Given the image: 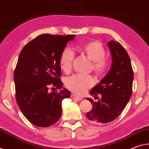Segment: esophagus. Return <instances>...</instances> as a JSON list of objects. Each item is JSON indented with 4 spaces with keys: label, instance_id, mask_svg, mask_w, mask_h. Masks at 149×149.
<instances>
[{
    "label": "esophagus",
    "instance_id": "34e87169",
    "mask_svg": "<svg viewBox=\"0 0 149 149\" xmlns=\"http://www.w3.org/2000/svg\"><path fill=\"white\" fill-rule=\"evenodd\" d=\"M70 97H71V98L74 100H77V101H79V100H81L82 98L79 96H77L76 94H72L71 96H70Z\"/></svg>",
    "mask_w": 149,
    "mask_h": 149
}]
</instances>
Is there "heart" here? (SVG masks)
<instances>
[{
	"label": "heart",
	"instance_id": "heart-1",
	"mask_svg": "<svg viewBox=\"0 0 149 149\" xmlns=\"http://www.w3.org/2000/svg\"><path fill=\"white\" fill-rule=\"evenodd\" d=\"M80 51L92 60V69L98 75H104L108 72L110 63L105 56L106 52L98 41H90L80 47ZM74 53L70 47H65L61 54L59 66L63 71L69 72L72 67ZM95 83L94 77L91 75L76 74L66 79V86L70 91L82 95L92 87Z\"/></svg>",
	"mask_w": 149,
	"mask_h": 149
}]
</instances>
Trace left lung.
Instances as JSON below:
<instances>
[{
  "instance_id": "left-lung-1",
  "label": "left lung",
  "mask_w": 149,
  "mask_h": 149,
  "mask_svg": "<svg viewBox=\"0 0 149 149\" xmlns=\"http://www.w3.org/2000/svg\"><path fill=\"white\" fill-rule=\"evenodd\" d=\"M109 47L112 56V65L100 84L92 88L91 94L102 97L91 102L92 109L86 113L92 123H106L114 120L121 113L133 92V70L127 52L119 42L111 41Z\"/></svg>"
}]
</instances>
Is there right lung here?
<instances>
[{
    "label": "right lung",
    "instance_id": "add662e5",
    "mask_svg": "<svg viewBox=\"0 0 149 149\" xmlns=\"http://www.w3.org/2000/svg\"><path fill=\"white\" fill-rule=\"evenodd\" d=\"M74 38L42 34L29 41L19 53L14 72L16 100L23 115L33 125L49 127L61 116L62 101L70 97V92L48 90L63 86L59 58L67 43Z\"/></svg>",
    "mask_w": 149,
    "mask_h": 149
}]
</instances>
